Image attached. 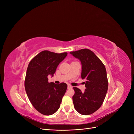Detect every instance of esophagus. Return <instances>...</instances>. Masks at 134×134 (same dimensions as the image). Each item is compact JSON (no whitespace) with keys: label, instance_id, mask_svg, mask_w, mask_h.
<instances>
[{"label":"esophagus","instance_id":"obj_1","mask_svg":"<svg viewBox=\"0 0 134 134\" xmlns=\"http://www.w3.org/2000/svg\"><path fill=\"white\" fill-rule=\"evenodd\" d=\"M72 86H71V85H68V86H67V88L68 89H71V88H72Z\"/></svg>","mask_w":134,"mask_h":134}]
</instances>
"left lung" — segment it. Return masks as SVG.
Returning a JSON list of instances; mask_svg holds the SVG:
<instances>
[{
	"mask_svg": "<svg viewBox=\"0 0 134 134\" xmlns=\"http://www.w3.org/2000/svg\"><path fill=\"white\" fill-rule=\"evenodd\" d=\"M69 53L81 62V77L86 80L83 92L78 88H73L75 91L72 98L74 107L81 115H91L101 107L106 96L108 89L106 68L89 49H83Z\"/></svg>",
	"mask_w": 134,
	"mask_h": 134,
	"instance_id": "obj_1",
	"label": "left lung"
}]
</instances>
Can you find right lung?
Segmentation results:
<instances>
[{"label": "right lung", "mask_w": 134, "mask_h": 134, "mask_svg": "<svg viewBox=\"0 0 134 134\" xmlns=\"http://www.w3.org/2000/svg\"><path fill=\"white\" fill-rule=\"evenodd\" d=\"M67 53H55L42 51L34 57L28 65L24 82L28 98L41 114L51 115L58 110L67 85L62 82H48V76H54L56 68Z\"/></svg>", "instance_id": "add662e5"}]
</instances>
